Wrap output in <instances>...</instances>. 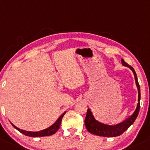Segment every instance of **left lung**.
<instances>
[{"instance_id": "obj_1", "label": "left lung", "mask_w": 150, "mask_h": 150, "mask_svg": "<svg viewBox=\"0 0 150 150\" xmlns=\"http://www.w3.org/2000/svg\"><path fill=\"white\" fill-rule=\"evenodd\" d=\"M121 63H122L124 66L128 67L129 69H131L132 72H133L134 75L136 86L138 89V103L137 105L136 110H135L134 112L133 113L132 116H129V118H127L126 120L122 121L121 123L116 124V125H108V124H103V123L96 120L95 118H94L91 111L90 110V108H88L86 119H85V124H86V127L87 130L90 133L93 134L98 135V136L105 137H113L119 136V135L122 134L134 122L137 117L139 112L140 87L138 83L137 76V74L133 67L127 64L123 59H121Z\"/></svg>"}]
</instances>
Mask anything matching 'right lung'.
I'll return each instance as SVG.
<instances>
[{
	"label": "right lung",
	"instance_id": "right-lung-1",
	"mask_svg": "<svg viewBox=\"0 0 150 150\" xmlns=\"http://www.w3.org/2000/svg\"><path fill=\"white\" fill-rule=\"evenodd\" d=\"M66 112H64L58 118V119L55 121V123L52 124L51 127H50L49 128H47L44 130L39 131V132H28V131H25V130H22V129H18V127H16L15 125L12 124V126L14 127L15 129H16L18 132H20L21 133L23 134L24 135L28 137H46V136H50V135H52L56 133L57 132V130L59 129V127H60L61 122H62V119L63 116L64 115V113Z\"/></svg>",
	"mask_w": 150,
	"mask_h": 150
}]
</instances>
